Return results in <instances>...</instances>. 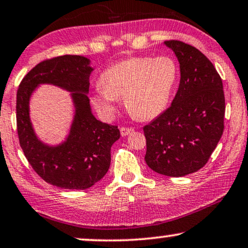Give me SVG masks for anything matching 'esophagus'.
Listing matches in <instances>:
<instances>
[{
    "mask_svg": "<svg viewBox=\"0 0 248 248\" xmlns=\"http://www.w3.org/2000/svg\"><path fill=\"white\" fill-rule=\"evenodd\" d=\"M134 130H135L134 128H130V127H121V128H120L121 136H128V135L133 133Z\"/></svg>",
    "mask_w": 248,
    "mask_h": 248,
    "instance_id": "34e87169",
    "label": "esophagus"
}]
</instances>
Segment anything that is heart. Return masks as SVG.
Segmentation results:
<instances>
[{
    "label": "heart",
    "instance_id": "obj_1",
    "mask_svg": "<svg viewBox=\"0 0 248 248\" xmlns=\"http://www.w3.org/2000/svg\"><path fill=\"white\" fill-rule=\"evenodd\" d=\"M179 78L172 58L136 57L105 69L91 101L98 113L111 118L118 98L124 96L127 111L140 120H151L166 110Z\"/></svg>",
    "mask_w": 248,
    "mask_h": 248
}]
</instances>
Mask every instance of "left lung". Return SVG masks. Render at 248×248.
Returning a JSON list of instances; mask_svg holds the SVG:
<instances>
[{
	"label": "left lung",
	"mask_w": 248,
	"mask_h": 248,
	"mask_svg": "<svg viewBox=\"0 0 248 248\" xmlns=\"http://www.w3.org/2000/svg\"><path fill=\"white\" fill-rule=\"evenodd\" d=\"M180 64V84L172 103L143 128L146 164L155 172L183 177L209 161L224 128L223 86L209 59L180 41H166Z\"/></svg>",
	"instance_id": "8db88e82"
}]
</instances>
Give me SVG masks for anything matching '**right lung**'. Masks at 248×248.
Segmentation results:
<instances>
[{
	"label": "right lung",
	"mask_w": 248,
	"mask_h": 248,
	"mask_svg": "<svg viewBox=\"0 0 248 248\" xmlns=\"http://www.w3.org/2000/svg\"><path fill=\"white\" fill-rule=\"evenodd\" d=\"M90 63L81 55L42 61L25 76L16 92V130L25 156L43 180L64 189H87L100 181L110 168L111 146L120 138L118 126L101 122L92 113ZM41 83L70 91L75 104L71 133L57 147L38 140L29 117V100Z\"/></svg>",
	"instance_id": "add662e5"
}]
</instances>
